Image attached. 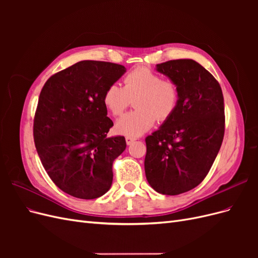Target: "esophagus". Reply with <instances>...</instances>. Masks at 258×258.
<instances>
[{
    "label": "esophagus",
    "instance_id": "1",
    "mask_svg": "<svg viewBox=\"0 0 258 258\" xmlns=\"http://www.w3.org/2000/svg\"><path fill=\"white\" fill-rule=\"evenodd\" d=\"M136 138H132V137H126V143L128 144V145H131L132 143H134L135 141H136Z\"/></svg>",
    "mask_w": 258,
    "mask_h": 258
}]
</instances>
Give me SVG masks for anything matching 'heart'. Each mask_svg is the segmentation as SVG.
I'll return each mask as SVG.
<instances>
[{
    "mask_svg": "<svg viewBox=\"0 0 258 258\" xmlns=\"http://www.w3.org/2000/svg\"><path fill=\"white\" fill-rule=\"evenodd\" d=\"M136 110L123 115L116 122L118 134L140 137L150 130L155 122L165 121L174 113L178 90L174 82L162 80L152 70L136 69L123 79V87L113 84L105 90L104 104L113 116L121 115L134 99Z\"/></svg>",
    "mask_w": 258,
    "mask_h": 258,
    "instance_id": "b5f03b06",
    "label": "heart"
}]
</instances>
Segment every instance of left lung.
Returning <instances> with one entry per match:
<instances>
[{
	"mask_svg": "<svg viewBox=\"0 0 258 258\" xmlns=\"http://www.w3.org/2000/svg\"><path fill=\"white\" fill-rule=\"evenodd\" d=\"M176 84L174 113L145 139V175L162 195H179L198 186L220 151L224 131V97L213 75L192 59L156 66Z\"/></svg>",
	"mask_w": 258,
	"mask_h": 258,
	"instance_id": "obj_1",
	"label": "left lung"
}]
</instances>
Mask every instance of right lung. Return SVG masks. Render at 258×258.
Here are the masks:
<instances>
[{"mask_svg": "<svg viewBox=\"0 0 258 258\" xmlns=\"http://www.w3.org/2000/svg\"><path fill=\"white\" fill-rule=\"evenodd\" d=\"M127 69L85 60L52 75L38 98L34 143L46 172L59 188L80 199L111 188L113 161L126 150L123 137L107 138L105 90Z\"/></svg>", "mask_w": 258, "mask_h": 258, "instance_id": "1", "label": "right lung"}]
</instances>
